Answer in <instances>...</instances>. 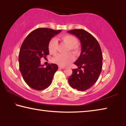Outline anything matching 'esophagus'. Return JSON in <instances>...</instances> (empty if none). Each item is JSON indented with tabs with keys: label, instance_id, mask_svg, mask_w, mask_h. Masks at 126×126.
Here are the masks:
<instances>
[{
	"label": "esophagus",
	"instance_id": "34e87169",
	"mask_svg": "<svg viewBox=\"0 0 126 126\" xmlns=\"http://www.w3.org/2000/svg\"><path fill=\"white\" fill-rule=\"evenodd\" d=\"M59 68H61V69H65L64 67H62V66H59Z\"/></svg>",
	"mask_w": 126,
	"mask_h": 126
}]
</instances>
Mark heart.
Returning a JSON list of instances; mask_svg holds the SVG:
<instances>
[{
	"label": "heart",
	"instance_id": "b5f03b06",
	"mask_svg": "<svg viewBox=\"0 0 126 126\" xmlns=\"http://www.w3.org/2000/svg\"><path fill=\"white\" fill-rule=\"evenodd\" d=\"M61 39L69 46L70 50L74 54H78L80 52V48L78 46L77 39L73 35H64L62 36ZM58 47V42L56 38H53L50 40L48 43L49 51L52 53L56 52ZM74 60V56L71 53L68 54H58L53 58V62L61 66L68 65Z\"/></svg>",
	"mask_w": 126,
	"mask_h": 126
}]
</instances>
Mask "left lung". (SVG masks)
<instances>
[{
    "label": "left lung",
    "instance_id": "left-lung-1",
    "mask_svg": "<svg viewBox=\"0 0 126 126\" xmlns=\"http://www.w3.org/2000/svg\"><path fill=\"white\" fill-rule=\"evenodd\" d=\"M68 33L75 35L81 43L80 55L74 62L78 68L72 69L68 78L70 86L78 91H84L97 82L102 68V53L97 39L85 30L73 29Z\"/></svg>",
    "mask_w": 126,
    "mask_h": 126
}]
</instances>
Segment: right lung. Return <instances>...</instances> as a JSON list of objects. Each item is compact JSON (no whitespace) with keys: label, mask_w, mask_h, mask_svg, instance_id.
Instances as JSON below:
<instances>
[{"label":"right lung","mask_w":126,"mask_h":126,"mask_svg":"<svg viewBox=\"0 0 126 126\" xmlns=\"http://www.w3.org/2000/svg\"><path fill=\"white\" fill-rule=\"evenodd\" d=\"M61 30L40 28L35 29L25 38L19 54V69L25 83L35 90L41 91L50 86L57 70L55 64H48L45 68L40 59L49 55L48 43Z\"/></svg>","instance_id":"right-lung-1"}]
</instances>
